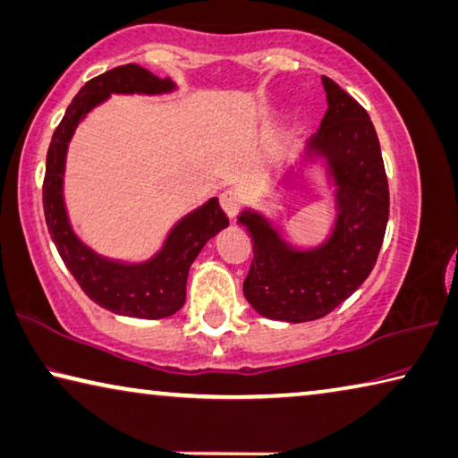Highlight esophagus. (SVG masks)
Wrapping results in <instances>:
<instances>
[{"label":"esophagus","instance_id":"esophagus-1","mask_svg":"<svg viewBox=\"0 0 458 458\" xmlns=\"http://www.w3.org/2000/svg\"><path fill=\"white\" fill-rule=\"evenodd\" d=\"M220 206H222L224 212H226L230 220H236L238 209H241V206H242L241 193L234 191V190H226L220 195Z\"/></svg>","mask_w":458,"mask_h":458}]
</instances>
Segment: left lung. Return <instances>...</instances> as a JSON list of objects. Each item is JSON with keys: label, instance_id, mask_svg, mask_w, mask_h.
I'll return each instance as SVG.
<instances>
[{"label": "left lung", "instance_id": "left-lung-1", "mask_svg": "<svg viewBox=\"0 0 458 458\" xmlns=\"http://www.w3.org/2000/svg\"><path fill=\"white\" fill-rule=\"evenodd\" d=\"M322 83L328 110L320 130L279 173V185L285 191L308 190L310 173L322 171L334 201L328 236L300 246L259 209L244 208L238 216L255 252L244 297L268 320L300 324L330 314L371 275L386 236L389 187L373 122L332 79L322 77Z\"/></svg>", "mask_w": 458, "mask_h": 458}]
</instances>
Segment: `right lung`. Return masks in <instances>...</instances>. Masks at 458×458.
Returning <instances> with one entry per match:
<instances>
[{"label": "right lung", "mask_w": 458, "mask_h": 458, "mask_svg": "<svg viewBox=\"0 0 458 458\" xmlns=\"http://www.w3.org/2000/svg\"><path fill=\"white\" fill-rule=\"evenodd\" d=\"M177 91L171 79L152 75L140 64H124L87 81L64 112L55 130L47 155V175L42 185V203L50 238L63 263L83 292L98 306L112 314L163 320L185 306L187 275L203 246L217 232L228 228V217L217 198L185 214L169 230L161 249L147 260L128 263L99 255L72 230L64 206V165L69 142L77 126L93 107L115 96H166Z\"/></svg>", "instance_id": "1"}]
</instances>
